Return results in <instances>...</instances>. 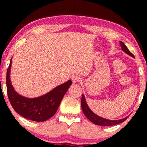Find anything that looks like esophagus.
<instances>
[{"label": "esophagus", "instance_id": "34e87169", "mask_svg": "<svg viewBox=\"0 0 147 147\" xmlns=\"http://www.w3.org/2000/svg\"><path fill=\"white\" fill-rule=\"evenodd\" d=\"M81 80H82V78L78 75H75L72 77V81L74 83H77V82H81Z\"/></svg>", "mask_w": 147, "mask_h": 147}]
</instances>
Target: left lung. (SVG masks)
I'll list each match as a JSON object with an SVG mask.
<instances>
[{
	"label": "left lung",
	"instance_id": "left-lung-1",
	"mask_svg": "<svg viewBox=\"0 0 147 147\" xmlns=\"http://www.w3.org/2000/svg\"><path fill=\"white\" fill-rule=\"evenodd\" d=\"M119 43H120L121 47H122V50L124 52H125L126 54L130 55V56L135 57L134 55L131 53V52L129 51V49L127 48V47L126 46L125 44L122 41H119ZM81 105H82V111H83L84 115H86L88 119L89 120L91 121L92 123H94L95 124H97V125H101V126H113V125H116V124H119V123H122L126 120L129 117H126L125 118H123V119H118V120H109V119H104V118H102L99 116L97 115L94 113L92 111L90 110V109L88 106L85 100V97H84V95H82V101H81Z\"/></svg>",
	"mask_w": 147,
	"mask_h": 147
}]
</instances>
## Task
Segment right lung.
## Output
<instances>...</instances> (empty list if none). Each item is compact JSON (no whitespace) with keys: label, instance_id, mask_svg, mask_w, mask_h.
<instances>
[{"label":"right lung","instance_id":"add662e5","mask_svg":"<svg viewBox=\"0 0 147 147\" xmlns=\"http://www.w3.org/2000/svg\"><path fill=\"white\" fill-rule=\"evenodd\" d=\"M11 65V59L7 70V92L14 111L22 117L36 122H44L52 117L57 112L64 95L71 86L72 81H68L41 97L27 98L18 95L11 86L9 78Z\"/></svg>","mask_w":147,"mask_h":147}]
</instances>
